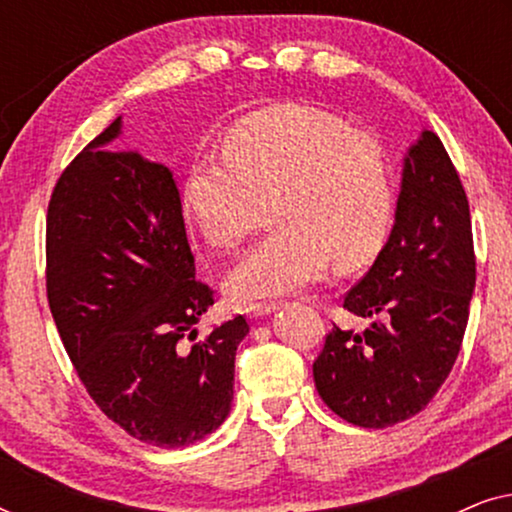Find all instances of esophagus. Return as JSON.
<instances>
[{
  "label": "esophagus",
  "mask_w": 512,
  "mask_h": 512,
  "mask_svg": "<svg viewBox=\"0 0 512 512\" xmlns=\"http://www.w3.org/2000/svg\"><path fill=\"white\" fill-rule=\"evenodd\" d=\"M275 310H277L275 303H251L247 307V314H249V317L258 319V317H265V314H272Z\"/></svg>",
  "instance_id": "34e87169"
}]
</instances>
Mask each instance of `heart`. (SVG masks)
I'll list each match as a JSON object with an SVG mask.
<instances>
[{
    "mask_svg": "<svg viewBox=\"0 0 512 512\" xmlns=\"http://www.w3.org/2000/svg\"><path fill=\"white\" fill-rule=\"evenodd\" d=\"M184 212L209 247L235 251L275 230L230 272L235 298H268L317 282L331 265L356 270L382 247L394 209L382 144L312 107H272L242 118L223 156H198L181 188Z\"/></svg>",
    "mask_w": 512,
    "mask_h": 512,
    "instance_id": "b5f03b06",
    "label": "heart"
}]
</instances>
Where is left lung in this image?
<instances>
[{
    "label": "left lung",
    "mask_w": 512,
    "mask_h": 512,
    "mask_svg": "<svg viewBox=\"0 0 512 512\" xmlns=\"http://www.w3.org/2000/svg\"><path fill=\"white\" fill-rule=\"evenodd\" d=\"M473 286L466 191L443 142L424 130L405 158L389 242L342 303L373 324L363 333L333 324L312 366L328 408L363 429L422 412L457 361Z\"/></svg>",
    "instance_id": "1"
}]
</instances>
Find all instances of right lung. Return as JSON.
Listing matches in <instances>:
<instances>
[{
  "label": "right lung",
  "mask_w": 512,
  "mask_h": 512,
  "mask_svg": "<svg viewBox=\"0 0 512 512\" xmlns=\"http://www.w3.org/2000/svg\"><path fill=\"white\" fill-rule=\"evenodd\" d=\"M65 170L46 214V296L76 375L111 422L156 447H184L230 412L242 314L198 338L214 291L195 277L172 172L139 153L97 151Z\"/></svg>",
  "instance_id": "right-lung-1"
}]
</instances>
